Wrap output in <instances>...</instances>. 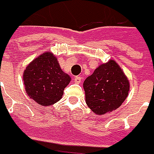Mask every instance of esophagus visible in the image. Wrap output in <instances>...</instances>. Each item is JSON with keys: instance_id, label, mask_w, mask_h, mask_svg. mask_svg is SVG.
Instances as JSON below:
<instances>
[{"instance_id": "esophagus-1", "label": "esophagus", "mask_w": 154, "mask_h": 154, "mask_svg": "<svg viewBox=\"0 0 154 154\" xmlns=\"http://www.w3.org/2000/svg\"><path fill=\"white\" fill-rule=\"evenodd\" d=\"M81 77L80 76H76V77H74V82L76 83V84H79L81 82Z\"/></svg>"}]
</instances>
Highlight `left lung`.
<instances>
[{
	"instance_id": "1",
	"label": "left lung",
	"mask_w": 154,
	"mask_h": 154,
	"mask_svg": "<svg viewBox=\"0 0 154 154\" xmlns=\"http://www.w3.org/2000/svg\"><path fill=\"white\" fill-rule=\"evenodd\" d=\"M83 87L86 103L97 115H103L120 107L128 95L129 81L120 66L109 60L99 65L86 78Z\"/></svg>"
}]
</instances>
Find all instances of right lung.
<instances>
[{
	"instance_id": "obj_1",
	"label": "right lung",
	"mask_w": 154,
	"mask_h": 154,
	"mask_svg": "<svg viewBox=\"0 0 154 154\" xmlns=\"http://www.w3.org/2000/svg\"><path fill=\"white\" fill-rule=\"evenodd\" d=\"M23 80L30 98L43 106H50L62 98L71 78L62 71L56 56L45 52L27 66Z\"/></svg>"
}]
</instances>
